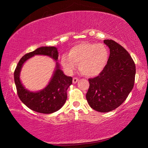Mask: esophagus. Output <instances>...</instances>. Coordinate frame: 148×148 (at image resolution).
<instances>
[{
	"label": "esophagus",
	"mask_w": 148,
	"mask_h": 148,
	"mask_svg": "<svg viewBox=\"0 0 148 148\" xmlns=\"http://www.w3.org/2000/svg\"><path fill=\"white\" fill-rule=\"evenodd\" d=\"M78 81H79V79L76 77H74L73 79H72V82H73V84H76Z\"/></svg>",
	"instance_id": "obj_1"
}]
</instances>
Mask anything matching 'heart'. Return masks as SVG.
I'll return each instance as SVG.
<instances>
[{
  "label": "heart",
  "instance_id": "heart-1",
  "mask_svg": "<svg viewBox=\"0 0 148 148\" xmlns=\"http://www.w3.org/2000/svg\"><path fill=\"white\" fill-rule=\"evenodd\" d=\"M109 51L102 44L83 42L69 50V55L61 57V64L65 70L72 72L79 64L82 74L88 77L98 76L104 71L109 59Z\"/></svg>",
  "mask_w": 148,
  "mask_h": 148
}]
</instances>
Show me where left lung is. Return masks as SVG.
<instances>
[{"label": "left lung", "instance_id": "8db88e82", "mask_svg": "<svg viewBox=\"0 0 148 148\" xmlns=\"http://www.w3.org/2000/svg\"><path fill=\"white\" fill-rule=\"evenodd\" d=\"M110 49L108 62L98 76L89 79L86 99L99 112H108L121 106L134 87L136 66L132 57L121 45L104 40Z\"/></svg>", "mask_w": 148, "mask_h": 148}]
</instances>
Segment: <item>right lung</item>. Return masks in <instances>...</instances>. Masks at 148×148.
<instances>
[{
	"label": "right lung",
	"mask_w": 148,
	"mask_h": 148,
	"mask_svg": "<svg viewBox=\"0 0 148 148\" xmlns=\"http://www.w3.org/2000/svg\"><path fill=\"white\" fill-rule=\"evenodd\" d=\"M36 54L46 55L56 61V68L49 85L44 89L37 92L26 90L21 84L20 72L24 62ZM59 53L53 46H44L27 53L19 60L14 71V82L17 95L24 104L33 111L39 113L52 114L61 109L67 99L66 91L72 84V77L64 75L57 60Z\"/></svg>",
	"instance_id": "right-lung-1"
}]
</instances>
